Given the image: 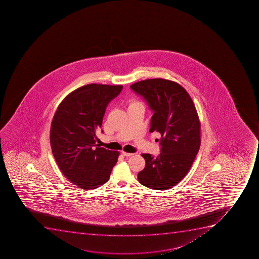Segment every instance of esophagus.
Returning a JSON list of instances; mask_svg holds the SVG:
<instances>
[{"label":"esophagus","instance_id":"esophagus-1","mask_svg":"<svg viewBox=\"0 0 259 259\" xmlns=\"http://www.w3.org/2000/svg\"><path fill=\"white\" fill-rule=\"evenodd\" d=\"M121 154H122L123 156L125 157H131L134 156V154H132V153H126V152L122 151L121 152Z\"/></svg>","mask_w":259,"mask_h":259}]
</instances>
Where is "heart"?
<instances>
[{"mask_svg": "<svg viewBox=\"0 0 259 259\" xmlns=\"http://www.w3.org/2000/svg\"><path fill=\"white\" fill-rule=\"evenodd\" d=\"M137 103H139V102H136V101H134V102L131 103V105H134V104H137Z\"/></svg>", "mask_w": 259, "mask_h": 259, "instance_id": "heart-1", "label": "heart"}]
</instances>
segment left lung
<instances>
[{
  "label": "left lung",
  "mask_w": 259,
  "mask_h": 259,
  "mask_svg": "<svg viewBox=\"0 0 259 259\" xmlns=\"http://www.w3.org/2000/svg\"><path fill=\"white\" fill-rule=\"evenodd\" d=\"M130 88L154 113L149 132L161 135L158 156L142 154L146 164L138 179L150 189H169L186 177L199 150L201 125L197 110L184 88L173 81L143 80Z\"/></svg>",
  "instance_id": "8db88e82"
}]
</instances>
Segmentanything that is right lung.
<instances>
[{"label": "right lung", "mask_w": 259, "mask_h": 259, "mask_svg": "<svg viewBox=\"0 0 259 259\" xmlns=\"http://www.w3.org/2000/svg\"><path fill=\"white\" fill-rule=\"evenodd\" d=\"M121 85H85L62 100L51 125L52 154L62 174L82 189H95L110 178L119 152L96 147L108 104Z\"/></svg>", "instance_id": "1"}]
</instances>
